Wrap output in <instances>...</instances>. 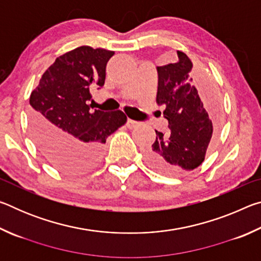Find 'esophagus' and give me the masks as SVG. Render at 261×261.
Wrapping results in <instances>:
<instances>
[{
	"instance_id": "obj_1",
	"label": "esophagus",
	"mask_w": 261,
	"mask_h": 261,
	"mask_svg": "<svg viewBox=\"0 0 261 261\" xmlns=\"http://www.w3.org/2000/svg\"><path fill=\"white\" fill-rule=\"evenodd\" d=\"M137 125H138V122H137V121L130 120V118L126 121V126L129 127V129H135V127H136Z\"/></svg>"
}]
</instances>
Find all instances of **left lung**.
<instances>
[{"label": "left lung", "instance_id": "obj_1", "mask_svg": "<svg viewBox=\"0 0 261 261\" xmlns=\"http://www.w3.org/2000/svg\"><path fill=\"white\" fill-rule=\"evenodd\" d=\"M178 61L158 67V105L169 122L166 134L155 130L156 139L147 152V162L159 173L178 176L192 171L205 160L218 127L219 113L213 103L202 105L193 79L192 62L177 50ZM208 84L202 88L208 91ZM210 116L208 117V115Z\"/></svg>", "mask_w": 261, "mask_h": 261}]
</instances>
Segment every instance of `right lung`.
Returning <instances> with one entry per match:
<instances>
[{
    "label": "right lung",
    "instance_id": "right-lung-1",
    "mask_svg": "<svg viewBox=\"0 0 261 261\" xmlns=\"http://www.w3.org/2000/svg\"><path fill=\"white\" fill-rule=\"evenodd\" d=\"M115 54L82 46L57 57L30 96V126L35 143L56 168L84 173L94 168L106 139L125 124L121 110L92 109L91 90L102 87ZM93 101V100H92Z\"/></svg>",
    "mask_w": 261,
    "mask_h": 261
}]
</instances>
